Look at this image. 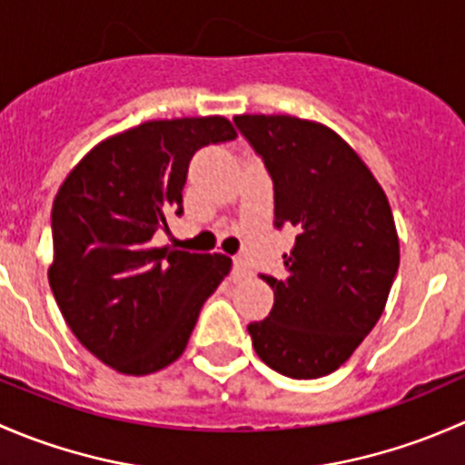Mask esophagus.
<instances>
[{
	"label": "esophagus",
	"mask_w": 465,
	"mask_h": 465,
	"mask_svg": "<svg viewBox=\"0 0 465 465\" xmlns=\"http://www.w3.org/2000/svg\"><path fill=\"white\" fill-rule=\"evenodd\" d=\"M247 276H252L250 265H247L245 259L236 256V259H233V279H247Z\"/></svg>",
	"instance_id": "34e87169"
}]
</instances>
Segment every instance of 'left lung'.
Segmentation results:
<instances>
[{
  "mask_svg": "<svg viewBox=\"0 0 465 465\" xmlns=\"http://www.w3.org/2000/svg\"><path fill=\"white\" fill-rule=\"evenodd\" d=\"M274 184V227L297 229L285 276L261 279L274 306L247 326L256 355L294 380L340 369L376 326L401 247L382 186L353 148L315 121L288 114L233 119Z\"/></svg>",
  "mask_w": 465,
  "mask_h": 465,
  "instance_id": "1",
  "label": "left lung"
}]
</instances>
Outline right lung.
Listing matches in <instances>:
<instances>
[{
	"instance_id": "add662e5",
	"label": "right lung",
	"mask_w": 465,
	"mask_h": 465,
	"mask_svg": "<svg viewBox=\"0 0 465 465\" xmlns=\"http://www.w3.org/2000/svg\"><path fill=\"white\" fill-rule=\"evenodd\" d=\"M232 139L224 116L145 121L94 145L58 189L51 292L78 341L119 373L145 376L175 362L232 270L224 254L150 242L168 215L184 211L191 157Z\"/></svg>"
}]
</instances>
